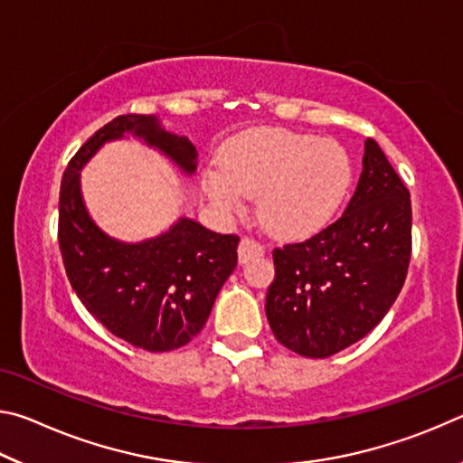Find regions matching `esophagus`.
Returning a JSON list of instances; mask_svg holds the SVG:
<instances>
[{
  "label": "esophagus",
  "mask_w": 463,
  "mask_h": 463,
  "mask_svg": "<svg viewBox=\"0 0 463 463\" xmlns=\"http://www.w3.org/2000/svg\"><path fill=\"white\" fill-rule=\"evenodd\" d=\"M261 255H263V247L257 241L245 237L239 242V263H247V261L255 260V257H261Z\"/></svg>",
  "instance_id": "obj_1"
}]
</instances>
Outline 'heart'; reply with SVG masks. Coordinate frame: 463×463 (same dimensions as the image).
Instances as JSON below:
<instances>
[{"label":"heart","instance_id":"1","mask_svg":"<svg viewBox=\"0 0 463 463\" xmlns=\"http://www.w3.org/2000/svg\"><path fill=\"white\" fill-rule=\"evenodd\" d=\"M349 155L335 140L263 128L249 132L208 171L206 192L224 214L257 198V214L278 237H307L323 229L349 192Z\"/></svg>","mask_w":463,"mask_h":463}]
</instances>
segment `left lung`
<instances>
[{
    "label": "left lung",
    "instance_id": "8db88e82",
    "mask_svg": "<svg viewBox=\"0 0 463 463\" xmlns=\"http://www.w3.org/2000/svg\"><path fill=\"white\" fill-rule=\"evenodd\" d=\"M362 165L339 221L273 250L276 279L265 315L276 339L302 357H331L364 339L386 317L409 271L411 194L372 138Z\"/></svg>",
    "mask_w": 463,
    "mask_h": 463
}]
</instances>
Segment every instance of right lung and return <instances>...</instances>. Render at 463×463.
Instances as JSON below:
<instances>
[{"label": "right lung", "mask_w": 463, "mask_h": 463, "mask_svg": "<svg viewBox=\"0 0 463 463\" xmlns=\"http://www.w3.org/2000/svg\"><path fill=\"white\" fill-rule=\"evenodd\" d=\"M137 138L185 177L198 169V148L165 130L156 116H118L69 161L59 198V245L77 298L104 325L138 349L161 354L198 335L237 268L239 237L218 234L182 216L167 231L137 242L101 231L85 206L81 169L101 146Z\"/></svg>", "instance_id": "1"}]
</instances>
